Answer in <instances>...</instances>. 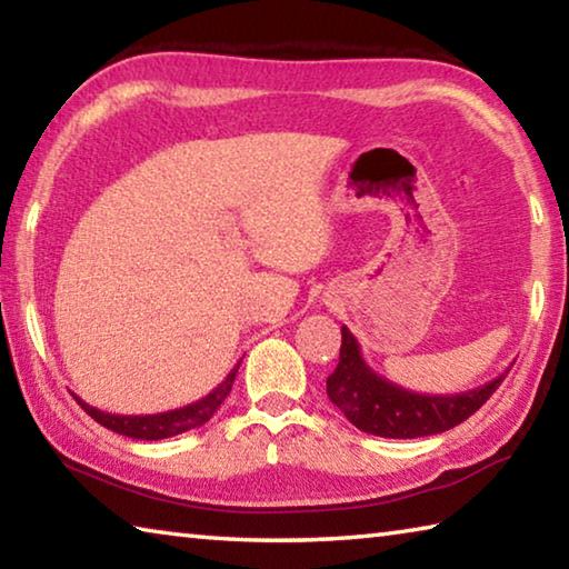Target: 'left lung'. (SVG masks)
<instances>
[{"label": "left lung", "mask_w": 569, "mask_h": 569, "mask_svg": "<svg viewBox=\"0 0 569 569\" xmlns=\"http://www.w3.org/2000/svg\"><path fill=\"white\" fill-rule=\"evenodd\" d=\"M507 371L461 393H417L379 377L363 361L356 336L341 326L339 366L326 379V393L356 429L387 439H417L439 435L469 419L505 381Z\"/></svg>", "instance_id": "8db88e82"}]
</instances>
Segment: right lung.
<instances>
[{
	"label": "right lung",
	"instance_id": "obj_1",
	"mask_svg": "<svg viewBox=\"0 0 569 569\" xmlns=\"http://www.w3.org/2000/svg\"><path fill=\"white\" fill-rule=\"evenodd\" d=\"M238 366L240 361L230 369L226 381L218 383V387L210 393H206L203 399L192 401L188 407L160 411V413H110V411H100L90 407V403H84L80 397L74 399L94 421L102 423V427H108L110 431H118L122 437L146 439V441L168 439V437L186 435V431L203 427L206 421H210V417H213V413L220 409V403H223L230 393V387H233L236 373H238Z\"/></svg>",
	"mask_w": 569,
	"mask_h": 569
}]
</instances>
